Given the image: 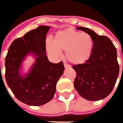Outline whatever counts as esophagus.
Here are the masks:
<instances>
[{"label":"esophagus","mask_w":123,"mask_h":123,"mask_svg":"<svg viewBox=\"0 0 123 123\" xmlns=\"http://www.w3.org/2000/svg\"><path fill=\"white\" fill-rule=\"evenodd\" d=\"M64 67H65V68H71V66L69 64H67V63H64Z\"/></svg>","instance_id":"1"}]
</instances>
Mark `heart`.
<instances>
[{
	"label": "heart",
	"instance_id": "1",
	"mask_svg": "<svg viewBox=\"0 0 123 123\" xmlns=\"http://www.w3.org/2000/svg\"><path fill=\"white\" fill-rule=\"evenodd\" d=\"M46 46L48 51L55 55H60V51L65 52L67 60L78 65L85 63L90 58L93 49V40L87 33L69 28L57 32L54 43L48 40Z\"/></svg>",
	"mask_w": 123,
	"mask_h": 123
}]
</instances>
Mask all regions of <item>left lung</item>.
<instances>
[{
    "instance_id": "8db88e82",
    "label": "left lung",
    "mask_w": 123,
    "mask_h": 123,
    "mask_svg": "<svg viewBox=\"0 0 123 123\" xmlns=\"http://www.w3.org/2000/svg\"><path fill=\"white\" fill-rule=\"evenodd\" d=\"M77 29L91 36L93 49L87 61L72 67L76 72L74 87L83 98L89 101L105 99L112 92L119 76L117 49L107 36L98 35L85 27Z\"/></svg>"
}]
</instances>
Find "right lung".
Returning a JSON list of instances; mask_svg holds the SVG:
<instances>
[{
  "instance_id": "1",
  "label": "right lung",
  "mask_w": 123,
  "mask_h": 123,
  "mask_svg": "<svg viewBox=\"0 0 123 123\" xmlns=\"http://www.w3.org/2000/svg\"><path fill=\"white\" fill-rule=\"evenodd\" d=\"M50 27L40 26L13 41L5 58V78L8 87L20 101L40 106L51 101L56 84L64 71L63 62H50L46 54V36ZM32 53L35 63L25 77L19 75L22 61Z\"/></svg>"
}]
</instances>
